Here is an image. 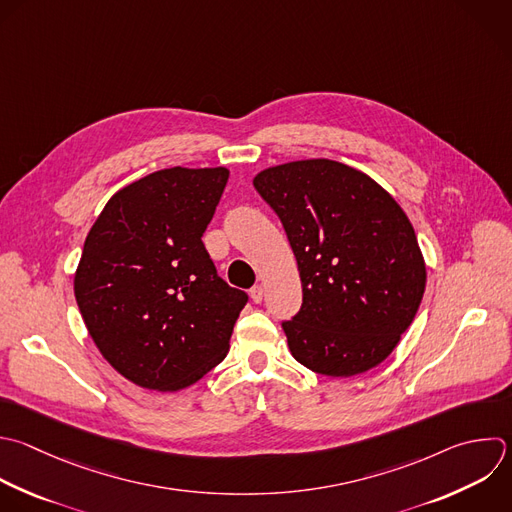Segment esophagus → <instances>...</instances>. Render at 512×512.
Instances as JSON below:
<instances>
[{
	"mask_svg": "<svg viewBox=\"0 0 512 512\" xmlns=\"http://www.w3.org/2000/svg\"><path fill=\"white\" fill-rule=\"evenodd\" d=\"M262 296H264V288L260 286V284H256V286H252V290H250V298L258 304V302H262Z\"/></svg>",
	"mask_w": 512,
	"mask_h": 512,
	"instance_id": "34e87169",
	"label": "esophagus"
}]
</instances>
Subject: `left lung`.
<instances>
[{
  "instance_id": "left-lung-1",
  "label": "left lung",
  "mask_w": 512,
  "mask_h": 512,
  "mask_svg": "<svg viewBox=\"0 0 512 512\" xmlns=\"http://www.w3.org/2000/svg\"><path fill=\"white\" fill-rule=\"evenodd\" d=\"M254 188L278 214L302 282V308L282 322L292 356L348 378L390 356L426 286L414 228L364 172L316 158L262 170Z\"/></svg>"
}]
</instances>
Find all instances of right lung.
Segmentation results:
<instances>
[{
    "instance_id": "obj_1",
    "label": "right lung",
    "mask_w": 512,
    "mask_h": 512,
    "mask_svg": "<svg viewBox=\"0 0 512 512\" xmlns=\"http://www.w3.org/2000/svg\"><path fill=\"white\" fill-rule=\"evenodd\" d=\"M230 172L168 168L118 190L94 222L74 294L102 356L130 382L176 392L220 364L248 294L202 242Z\"/></svg>"
}]
</instances>
